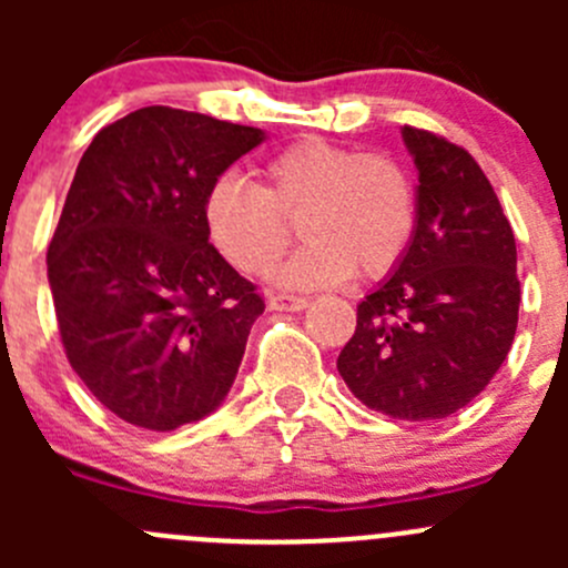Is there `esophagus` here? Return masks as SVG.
Masks as SVG:
<instances>
[{
    "label": "esophagus",
    "mask_w": 568,
    "mask_h": 568,
    "mask_svg": "<svg viewBox=\"0 0 568 568\" xmlns=\"http://www.w3.org/2000/svg\"><path fill=\"white\" fill-rule=\"evenodd\" d=\"M305 307H307L305 296H288V294L268 296V311H305Z\"/></svg>",
    "instance_id": "34e87169"
}]
</instances>
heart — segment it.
Listing matches in <instances>:
<instances>
[{"label": "heart", "mask_w": 568, "mask_h": 568, "mask_svg": "<svg viewBox=\"0 0 568 568\" xmlns=\"http://www.w3.org/2000/svg\"><path fill=\"white\" fill-rule=\"evenodd\" d=\"M261 178L257 189L225 173L203 200L211 247L250 277L272 272L288 247L285 222L294 220L305 244L274 274L283 288H326L354 272L379 277L409 250L417 189L387 153H354L307 136L274 153Z\"/></svg>", "instance_id": "obj_1"}]
</instances>
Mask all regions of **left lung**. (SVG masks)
Instances as JSON below:
<instances>
[{
    "label": "left lung",
    "mask_w": 568,
    "mask_h": 568,
    "mask_svg": "<svg viewBox=\"0 0 568 568\" xmlns=\"http://www.w3.org/2000/svg\"><path fill=\"white\" fill-rule=\"evenodd\" d=\"M417 170L409 250L357 305L337 357L354 398L393 420H443L500 371L519 318L517 242L489 178L432 131L400 129Z\"/></svg>",
    "instance_id": "8db88e82"
}]
</instances>
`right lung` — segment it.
<instances>
[{
    "mask_svg": "<svg viewBox=\"0 0 568 568\" xmlns=\"http://www.w3.org/2000/svg\"><path fill=\"white\" fill-rule=\"evenodd\" d=\"M266 131L145 106L93 136L49 244L68 363L148 432L211 415L236 382L263 300L209 242L203 200Z\"/></svg>",
    "mask_w": 568,
    "mask_h": 568,
    "instance_id": "right-lung-1",
    "label": "right lung"
}]
</instances>
